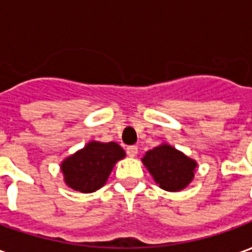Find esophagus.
<instances>
[{"label":"esophagus","instance_id":"obj_1","mask_svg":"<svg viewBox=\"0 0 252 252\" xmlns=\"http://www.w3.org/2000/svg\"><path fill=\"white\" fill-rule=\"evenodd\" d=\"M126 154H128V157H136L137 146H128L126 147Z\"/></svg>","mask_w":252,"mask_h":252}]
</instances>
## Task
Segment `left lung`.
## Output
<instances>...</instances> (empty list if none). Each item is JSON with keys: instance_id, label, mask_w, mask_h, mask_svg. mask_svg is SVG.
I'll list each match as a JSON object with an SVG mask.
<instances>
[{"instance_id": "8db88e82", "label": "left lung", "mask_w": 252, "mask_h": 252, "mask_svg": "<svg viewBox=\"0 0 252 252\" xmlns=\"http://www.w3.org/2000/svg\"><path fill=\"white\" fill-rule=\"evenodd\" d=\"M142 160L157 184L169 191H178L189 185L197 166L193 159L167 144L147 151Z\"/></svg>"}]
</instances>
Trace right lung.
Segmentation results:
<instances>
[{
  "label": "right lung",
  "mask_w": 252,
  "mask_h": 252,
  "mask_svg": "<svg viewBox=\"0 0 252 252\" xmlns=\"http://www.w3.org/2000/svg\"><path fill=\"white\" fill-rule=\"evenodd\" d=\"M124 157L126 153L117 143H89L62 163L64 181L78 191H95L105 185L116 162Z\"/></svg>",
  "instance_id": "add662e5"
}]
</instances>
